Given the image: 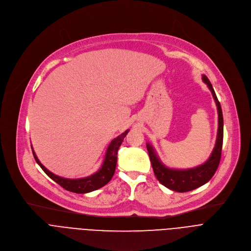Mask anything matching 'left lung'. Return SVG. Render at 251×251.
Returning <instances> with one entry per match:
<instances>
[{"instance_id": "left-lung-1", "label": "left lung", "mask_w": 251, "mask_h": 251, "mask_svg": "<svg viewBox=\"0 0 251 251\" xmlns=\"http://www.w3.org/2000/svg\"><path fill=\"white\" fill-rule=\"evenodd\" d=\"M202 81L207 85L209 90L211 91L212 97L216 101L219 113V129L216 146L213 148V151L208 158V160L200 165L199 167L187 169V170H176L170 169L166 167L157 156L155 149L149 143H147V150L150 156L151 164L153 167L154 174L158 181L165 186L166 188L177 192V193H186L193 191L204 184H206L214 173L217 172L218 167L220 165L222 149H223V141H224V117L221 103L214 92L212 85L208 78L205 75H202Z\"/></svg>"}]
</instances>
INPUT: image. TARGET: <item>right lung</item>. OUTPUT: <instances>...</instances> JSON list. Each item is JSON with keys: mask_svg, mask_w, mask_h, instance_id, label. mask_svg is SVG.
I'll list each match as a JSON object with an SVG mask.
<instances>
[{"mask_svg": "<svg viewBox=\"0 0 251 251\" xmlns=\"http://www.w3.org/2000/svg\"><path fill=\"white\" fill-rule=\"evenodd\" d=\"M129 130H126L120 136L116 137L114 140L111 141L108 148H107L105 158L101 168L93 175L85 177H81V178H65L57 175H54L53 173L50 172L40 162V160L38 159L37 155H35L33 151H32V154H33L34 160L37 161V163L44 170V172L51 178V180H53L63 189L69 192L76 193V194H86V193L96 191L109 183V181L111 180L115 173L116 164H117V153H118L119 147L121 146L123 139L125 138Z\"/></svg>", "mask_w": 251, "mask_h": 251, "instance_id": "obj_1", "label": "right lung"}]
</instances>
